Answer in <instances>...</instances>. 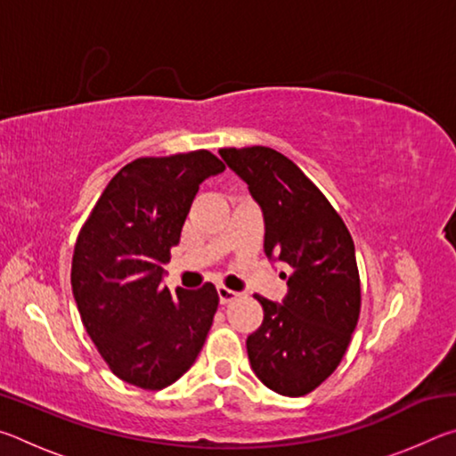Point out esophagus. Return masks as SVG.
Instances as JSON below:
<instances>
[{
  "instance_id": "1",
  "label": "esophagus",
  "mask_w": 456,
  "mask_h": 456,
  "mask_svg": "<svg viewBox=\"0 0 456 456\" xmlns=\"http://www.w3.org/2000/svg\"><path fill=\"white\" fill-rule=\"evenodd\" d=\"M217 293H219V302L225 305V304H229V302H233V299L239 296L237 291H233V289H227V288H223V285H219L217 288Z\"/></svg>"
}]
</instances>
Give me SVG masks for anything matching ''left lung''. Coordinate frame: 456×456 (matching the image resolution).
Listing matches in <instances>:
<instances>
[{"label":"left lung","mask_w":456,"mask_h":456,"mask_svg":"<svg viewBox=\"0 0 456 456\" xmlns=\"http://www.w3.org/2000/svg\"><path fill=\"white\" fill-rule=\"evenodd\" d=\"M265 221V256L289 275L281 304L256 296L264 323L247 338L251 370L277 395L304 396L334 372L360 315L356 249L320 189L267 146L221 149Z\"/></svg>","instance_id":"left-lung-1"}]
</instances>
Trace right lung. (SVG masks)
Here are the masks:
<instances>
[{
  "mask_svg": "<svg viewBox=\"0 0 456 456\" xmlns=\"http://www.w3.org/2000/svg\"><path fill=\"white\" fill-rule=\"evenodd\" d=\"M225 165L209 151L136 159L108 183L74 247L72 291L100 356L120 380L160 390L195 364L219 296L163 285V265L199 184Z\"/></svg>",
  "mask_w": 456,
  "mask_h": 456,
  "instance_id": "1",
  "label": "right lung"
}]
</instances>
